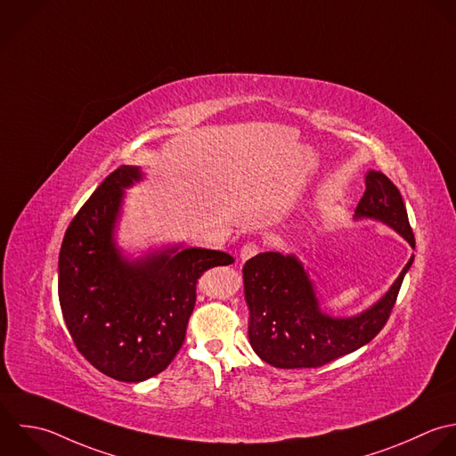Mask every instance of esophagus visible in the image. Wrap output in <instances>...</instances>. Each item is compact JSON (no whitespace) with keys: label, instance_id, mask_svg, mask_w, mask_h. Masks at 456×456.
Instances as JSON below:
<instances>
[{"label":"esophagus","instance_id":"34e87169","mask_svg":"<svg viewBox=\"0 0 456 456\" xmlns=\"http://www.w3.org/2000/svg\"><path fill=\"white\" fill-rule=\"evenodd\" d=\"M257 252H259V245H257V243H245V245L241 247V250H240V257H241L243 261H247V259L254 257Z\"/></svg>","mask_w":456,"mask_h":456}]
</instances>
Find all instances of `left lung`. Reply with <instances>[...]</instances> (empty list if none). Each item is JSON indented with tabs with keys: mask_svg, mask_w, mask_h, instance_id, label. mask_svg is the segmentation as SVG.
<instances>
[{
	"mask_svg": "<svg viewBox=\"0 0 456 456\" xmlns=\"http://www.w3.org/2000/svg\"><path fill=\"white\" fill-rule=\"evenodd\" d=\"M354 218L379 220L416 248L402 193L382 172L366 174V191ZM412 263L414 256L389 291L370 309L350 318H336L322 309L314 284L297 256L257 254L243 266L248 339L254 352L273 368L297 370L318 368L359 350L387 323Z\"/></svg>",
	"mask_w": 456,
	"mask_h": 456,
	"instance_id": "1",
	"label": "left lung"
}]
</instances>
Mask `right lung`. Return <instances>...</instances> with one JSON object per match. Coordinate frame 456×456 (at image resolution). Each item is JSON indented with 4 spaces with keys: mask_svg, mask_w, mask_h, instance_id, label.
<instances>
[{
    "mask_svg": "<svg viewBox=\"0 0 456 456\" xmlns=\"http://www.w3.org/2000/svg\"><path fill=\"white\" fill-rule=\"evenodd\" d=\"M142 177L140 167L131 165L111 172L72 218L58 257V298L76 348L120 382H143L174 361L199 277L234 263L225 252L183 245L126 257L115 227L124 190Z\"/></svg>",
    "mask_w": 456,
    "mask_h": 456,
    "instance_id": "add662e5",
    "label": "right lung"
}]
</instances>
